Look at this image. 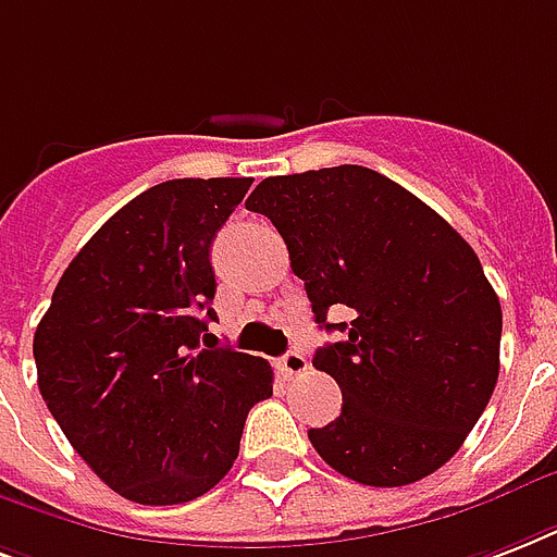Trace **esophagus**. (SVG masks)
Listing matches in <instances>:
<instances>
[{
  "mask_svg": "<svg viewBox=\"0 0 557 557\" xmlns=\"http://www.w3.org/2000/svg\"><path fill=\"white\" fill-rule=\"evenodd\" d=\"M277 368L283 376H300V373L309 368V362H307V356L300 354V350H288L286 356H280Z\"/></svg>",
  "mask_w": 557,
  "mask_h": 557,
  "instance_id": "34e87169",
  "label": "esophagus"
}]
</instances>
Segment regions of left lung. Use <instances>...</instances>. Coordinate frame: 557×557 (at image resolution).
<instances>
[{"label":"left lung","instance_id":"left-lung-1","mask_svg":"<svg viewBox=\"0 0 557 557\" xmlns=\"http://www.w3.org/2000/svg\"><path fill=\"white\" fill-rule=\"evenodd\" d=\"M269 215L315 321L345 342L312 359L342 414L309 441L342 476L400 487L435 473L476 426L499 376L503 309L473 248L438 212L364 165L265 177ZM350 308V325H330Z\"/></svg>","mask_w":557,"mask_h":557}]
</instances>
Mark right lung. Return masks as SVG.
I'll list each match as a JSON object with an SVG mask.
<instances>
[{"mask_svg": "<svg viewBox=\"0 0 557 557\" xmlns=\"http://www.w3.org/2000/svg\"><path fill=\"white\" fill-rule=\"evenodd\" d=\"M250 184L181 177L137 195L78 250L37 324L42 400L131 503H189L219 485L248 411L271 397L265 359L207 345L210 245Z\"/></svg>", "mask_w": 557, "mask_h": 557, "instance_id": "add662e5", "label": "right lung"}]
</instances>
